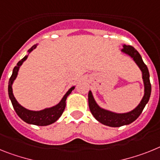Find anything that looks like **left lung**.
<instances>
[{"mask_svg":"<svg viewBox=\"0 0 160 160\" xmlns=\"http://www.w3.org/2000/svg\"><path fill=\"white\" fill-rule=\"evenodd\" d=\"M122 52L131 57L141 70L144 84V96L135 109L130 111L128 113H117L101 108L96 102L92 92L89 91L88 92V106H89L92 114L93 115L94 118L98 122H101V124L111 126V127H119V126H125V125H129L134 121H135L141 114L144 107L149 101L151 92L149 71H148L147 65L144 63L140 54L133 47L126 45H123V49L122 50Z\"/></svg>","mask_w":160,"mask_h":160,"instance_id":"obj_1","label":"left lung"}]
</instances>
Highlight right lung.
<instances>
[{
	"instance_id": "right-lung-1",
	"label": "right lung",
	"mask_w": 160,
	"mask_h": 160,
	"mask_svg": "<svg viewBox=\"0 0 160 160\" xmlns=\"http://www.w3.org/2000/svg\"><path fill=\"white\" fill-rule=\"evenodd\" d=\"M36 47H37V44L33 46L29 50V53H30L33 50L35 49ZM27 57H28V55H26L23 59H21L18 63H17V66H15L14 68H13L12 76L9 78V86H8V92H9V99H10L11 102H12V105H13V109H14L17 114L18 115L19 118L21 119H22L25 122L28 123V124L36 125V126H48V125H51L52 123H54L55 122H56L60 118V116L63 113V111H64L65 107H66L67 97H68V95L72 92V90L74 89L75 86L72 87L67 92L66 94L62 98V100L59 101V103L57 104L55 106H52L51 108H46V109L39 111L29 110V109L24 108V107L22 106L18 102V101L16 100L14 96H13L12 86H13V81H14L17 76H18V73L20 67L22 66L23 62L26 60Z\"/></svg>"
}]
</instances>
